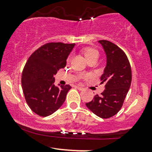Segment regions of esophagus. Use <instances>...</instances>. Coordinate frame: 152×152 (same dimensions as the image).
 <instances>
[{
  "instance_id": "1",
  "label": "esophagus",
  "mask_w": 152,
  "mask_h": 152,
  "mask_svg": "<svg viewBox=\"0 0 152 152\" xmlns=\"http://www.w3.org/2000/svg\"><path fill=\"white\" fill-rule=\"evenodd\" d=\"M76 88L78 89V90H84L83 87H79V86H76Z\"/></svg>"
}]
</instances>
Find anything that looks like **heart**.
Wrapping results in <instances>:
<instances>
[{
    "label": "heart",
    "instance_id": "obj_1",
    "mask_svg": "<svg viewBox=\"0 0 152 152\" xmlns=\"http://www.w3.org/2000/svg\"><path fill=\"white\" fill-rule=\"evenodd\" d=\"M82 53L87 61L93 57H98L99 56V51L96 49L91 47L84 48L82 50Z\"/></svg>",
    "mask_w": 152,
    "mask_h": 152
}]
</instances>
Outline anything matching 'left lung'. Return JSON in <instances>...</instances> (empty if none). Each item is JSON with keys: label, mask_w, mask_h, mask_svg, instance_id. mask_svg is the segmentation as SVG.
<instances>
[{"label": "left lung", "mask_w": 152, "mask_h": 152, "mask_svg": "<svg viewBox=\"0 0 152 152\" xmlns=\"http://www.w3.org/2000/svg\"><path fill=\"white\" fill-rule=\"evenodd\" d=\"M107 56V65L101 76L105 90L86 104L87 108L102 118H109L118 113L132 82V70L126 55L108 40H99Z\"/></svg>", "instance_id": "8db88e82"}]
</instances>
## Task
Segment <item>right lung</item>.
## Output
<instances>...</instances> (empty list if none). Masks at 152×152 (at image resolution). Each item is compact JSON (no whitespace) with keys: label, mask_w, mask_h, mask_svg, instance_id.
<instances>
[{"label":"right lung","mask_w":152,"mask_h":152,"mask_svg":"<svg viewBox=\"0 0 152 152\" xmlns=\"http://www.w3.org/2000/svg\"><path fill=\"white\" fill-rule=\"evenodd\" d=\"M74 45L62 42L45 44L35 50L26 63L21 79L23 91L27 104L38 115H50L65 102L71 87L55 86L54 75L65 67Z\"/></svg>","instance_id":"1"}]
</instances>
